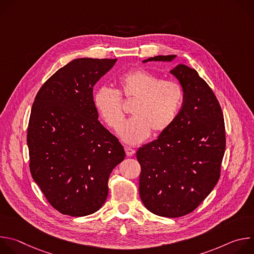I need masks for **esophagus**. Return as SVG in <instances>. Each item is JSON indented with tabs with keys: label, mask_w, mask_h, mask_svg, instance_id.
Instances as JSON below:
<instances>
[{
	"label": "esophagus",
	"mask_w": 254,
	"mask_h": 254,
	"mask_svg": "<svg viewBox=\"0 0 254 254\" xmlns=\"http://www.w3.org/2000/svg\"><path fill=\"white\" fill-rule=\"evenodd\" d=\"M125 150H126V154L127 157H132L135 154V151L133 149H131L130 147H126Z\"/></svg>",
	"instance_id": "1"
}]
</instances>
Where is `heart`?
Returning a JSON list of instances; mask_svg holds the SVG:
<instances>
[{"instance_id": "heart-1", "label": "heart", "mask_w": 254, "mask_h": 254, "mask_svg": "<svg viewBox=\"0 0 254 254\" xmlns=\"http://www.w3.org/2000/svg\"><path fill=\"white\" fill-rule=\"evenodd\" d=\"M119 91L100 86L93 93V105L99 117L111 128L118 130L122 124V94L136 99L132 109L134 118L120 130L121 138L127 144H138L152 131L160 134L175 122L183 102V89L173 80H162L144 69L127 72L119 78Z\"/></svg>"}]
</instances>
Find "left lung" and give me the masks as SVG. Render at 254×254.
<instances>
[{
	"mask_svg": "<svg viewBox=\"0 0 254 254\" xmlns=\"http://www.w3.org/2000/svg\"><path fill=\"white\" fill-rule=\"evenodd\" d=\"M176 57L158 55L142 63ZM171 73L182 86V107L167 130L137 150L136 159L144 207L176 218L196 209L218 182L226 141L221 107L206 81L184 64Z\"/></svg>",
	"mask_w": 254,
	"mask_h": 254,
	"instance_id": "obj_1",
	"label": "left lung"
}]
</instances>
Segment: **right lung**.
Listing matches in <instances>:
<instances>
[{
	"label": "right lung",
	"mask_w": 254,
	"mask_h": 254,
	"mask_svg": "<svg viewBox=\"0 0 254 254\" xmlns=\"http://www.w3.org/2000/svg\"><path fill=\"white\" fill-rule=\"evenodd\" d=\"M116 62L72 60L35 97L27 132L30 171L62 214L81 217L99 210L112 171L126 158L119 139L98 121L92 100L94 85Z\"/></svg>",
	"instance_id": "1"
}]
</instances>
